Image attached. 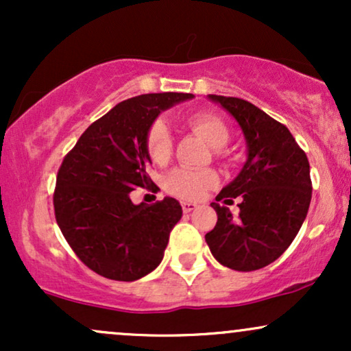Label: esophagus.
Returning a JSON list of instances; mask_svg holds the SVG:
<instances>
[{
	"label": "esophagus",
	"mask_w": 351,
	"mask_h": 351,
	"mask_svg": "<svg viewBox=\"0 0 351 351\" xmlns=\"http://www.w3.org/2000/svg\"><path fill=\"white\" fill-rule=\"evenodd\" d=\"M181 206H183V211L184 213H191V211H195L196 208H198V204L189 203V201H184V203H181Z\"/></svg>",
	"instance_id": "obj_1"
}]
</instances>
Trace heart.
Instances as JSON below:
<instances>
[{"mask_svg": "<svg viewBox=\"0 0 351 351\" xmlns=\"http://www.w3.org/2000/svg\"><path fill=\"white\" fill-rule=\"evenodd\" d=\"M188 125L195 134L213 148H221L229 142V127L221 117L211 112H198L188 119ZM147 152L152 162L163 165L170 160L173 152V140L168 125L156 120L147 132ZM219 183V175L215 170H186V168H176L165 176V189L173 196L181 199L196 201L201 199L209 189L216 188Z\"/></svg>", "mask_w": 351, "mask_h": 351, "instance_id": "1", "label": "heart"}]
</instances>
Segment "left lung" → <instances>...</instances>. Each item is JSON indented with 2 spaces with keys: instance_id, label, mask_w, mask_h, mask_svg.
I'll use <instances>...</instances> for the list:
<instances>
[{
  "instance_id": "obj_1",
  "label": "left lung",
  "mask_w": 351,
  "mask_h": 351,
  "mask_svg": "<svg viewBox=\"0 0 351 351\" xmlns=\"http://www.w3.org/2000/svg\"><path fill=\"white\" fill-rule=\"evenodd\" d=\"M241 127L247 158L216 201L232 204L239 216L211 203L217 223L204 239L224 267L251 272L274 263L295 239L312 199L310 165L289 128L247 100L209 94Z\"/></svg>"
}]
</instances>
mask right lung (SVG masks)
<instances>
[{"label":"right lung","mask_w":351,"mask_h":351,"mask_svg":"<svg viewBox=\"0 0 351 351\" xmlns=\"http://www.w3.org/2000/svg\"><path fill=\"white\" fill-rule=\"evenodd\" d=\"M193 94H143L117 104L80 135L60 165L54 211L77 257L99 276L134 282L155 271L183 209L167 196L134 204L130 193L153 183L147 132L156 117Z\"/></svg>","instance_id":"add662e5"}]
</instances>
